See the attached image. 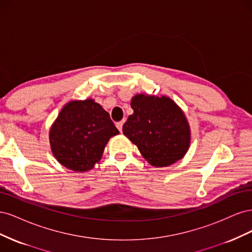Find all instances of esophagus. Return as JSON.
<instances>
[{
  "mask_svg": "<svg viewBox=\"0 0 252 252\" xmlns=\"http://www.w3.org/2000/svg\"><path fill=\"white\" fill-rule=\"evenodd\" d=\"M123 125H124V121L118 122V123L116 124V126H117V128L120 130V132H122V130H123Z\"/></svg>",
  "mask_w": 252,
  "mask_h": 252,
  "instance_id": "1",
  "label": "esophagus"
}]
</instances>
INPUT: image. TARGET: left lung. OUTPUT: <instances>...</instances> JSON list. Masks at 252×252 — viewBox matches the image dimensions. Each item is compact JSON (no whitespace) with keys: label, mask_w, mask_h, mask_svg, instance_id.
<instances>
[{"label":"left lung","mask_w":252,"mask_h":252,"mask_svg":"<svg viewBox=\"0 0 252 252\" xmlns=\"http://www.w3.org/2000/svg\"><path fill=\"white\" fill-rule=\"evenodd\" d=\"M133 113L123 133L156 167L168 166L186 155L190 127L184 112L168 96L136 94L131 98Z\"/></svg>","instance_id":"left-lung-1"}]
</instances>
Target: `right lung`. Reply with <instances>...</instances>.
Returning a JSON list of instances; mask_svg holds the SVG:
<instances>
[{
	"label": "right lung",
	"mask_w": 252,
	"mask_h": 252,
	"mask_svg": "<svg viewBox=\"0 0 252 252\" xmlns=\"http://www.w3.org/2000/svg\"><path fill=\"white\" fill-rule=\"evenodd\" d=\"M119 134L109 113L93 98L68 102L49 131L51 151L66 168L85 172L98 163L112 136Z\"/></svg>",
	"instance_id": "right-lung-1"
}]
</instances>
